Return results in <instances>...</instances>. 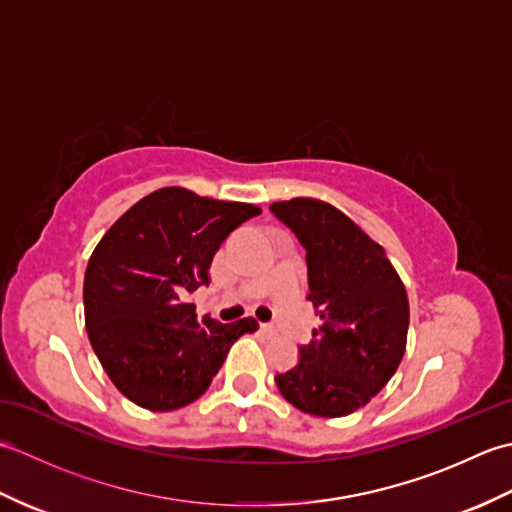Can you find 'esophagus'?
<instances>
[{
    "label": "esophagus",
    "mask_w": 512,
    "mask_h": 512,
    "mask_svg": "<svg viewBox=\"0 0 512 512\" xmlns=\"http://www.w3.org/2000/svg\"><path fill=\"white\" fill-rule=\"evenodd\" d=\"M259 330H262L266 336H275V334H277V330L273 328V325H268V323H262V325H259Z\"/></svg>",
    "instance_id": "1"
}]
</instances>
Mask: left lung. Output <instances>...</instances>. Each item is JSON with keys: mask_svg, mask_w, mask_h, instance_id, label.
<instances>
[{"mask_svg": "<svg viewBox=\"0 0 512 512\" xmlns=\"http://www.w3.org/2000/svg\"><path fill=\"white\" fill-rule=\"evenodd\" d=\"M306 248L308 301L321 319L299 361L275 383L290 405L341 418L367 405L396 374L407 345L409 301L383 246L332 204H270Z\"/></svg>", "mask_w": 512, "mask_h": 512, "instance_id": "obj_1", "label": "left lung"}]
</instances>
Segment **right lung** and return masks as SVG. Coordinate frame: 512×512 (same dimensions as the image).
Instances as JSON below:
<instances>
[{
  "label": "right lung",
  "mask_w": 512,
  "mask_h": 512,
  "mask_svg": "<svg viewBox=\"0 0 512 512\" xmlns=\"http://www.w3.org/2000/svg\"><path fill=\"white\" fill-rule=\"evenodd\" d=\"M262 211L167 187L136 202L103 235L83 281L85 328L123 396L173 411L209 389L231 345L255 319L198 321L191 292L235 228Z\"/></svg>",
  "instance_id": "add662e5"
}]
</instances>
